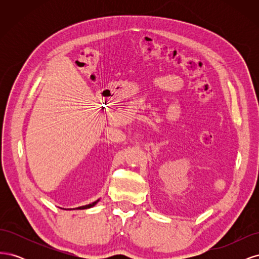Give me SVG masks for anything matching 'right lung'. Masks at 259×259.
<instances>
[{"mask_svg":"<svg viewBox=\"0 0 259 259\" xmlns=\"http://www.w3.org/2000/svg\"><path fill=\"white\" fill-rule=\"evenodd\" d=\"M98 202H99V200H97V201H95V202L91 203V204L84 205V206H80V207H76V209H85V208H91V207H93V206H95Z\"/></svg>","mask_w":259,"mask_h":259,"instance_id":"obj_1","label":"right lung"}]
</instances>
